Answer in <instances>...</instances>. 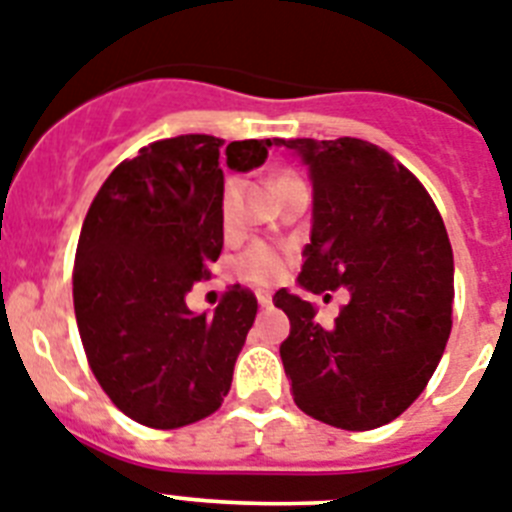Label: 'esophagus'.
I'll list each match as a JSON object with an SVG mask.
<instances>
[{
	"label": "esophagus",
	"mask_w": 512,
	"mask_h": 512,
	"mask_svg": "<svg viewBox=\"0 0 512 512\" xmlns=\"http://www.w3.org/2000/svg\"><path fill=\"white\" fill-rule=\"evenodd\" d=\"M256 298H259V305H264V308L272 305V292L269 290H256Z\"/></svg>",
	"instance_id": "1"
}]
</instances>
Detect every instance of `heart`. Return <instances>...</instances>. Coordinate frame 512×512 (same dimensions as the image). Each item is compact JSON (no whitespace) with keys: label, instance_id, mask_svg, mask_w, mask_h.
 Masks as SVG:
<instances>
[{"label":"heart","instance_id":"heart-1","mask_svg":"<svg viewBox=\"0 0 512 512\" xmlns=\"http://www.w3.org/2000/svg\"><path fill=\"white\" fill-rule=\"evenodd\" d=\"M292 176H282L279 181ZM233 191L235 183L227 181L225 191H222V217H230V204H233ZM287 272V253L282 248L272 246V243H264V240H256L246 251L240 253L235 259V274L246 282H256V285H272L277 282L282 274Z\"/></svg>","mask_w":512,"mask_h":512}]
</instances>
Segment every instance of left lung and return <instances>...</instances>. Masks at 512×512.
<instances>
[{"label": "left lung", "instance_id": "obj_1", "mask_svg": "<svg viewBox=\"0 0 512 512\" xmlns=\"http://www.w3.org/2000/svg\"><path fill=\"white\" fill-rule=\"evenodd\" d=\"M313 181V230L298 282L347 287L334 326L308 300L279 290L290 318L279 355L292 399L342 430L388 425L438 368L453 326V251L443 217L412 170L355 137L277 139Z\"/></svg>", "mask_w": 512, "mask_h": 512}]
</instances>
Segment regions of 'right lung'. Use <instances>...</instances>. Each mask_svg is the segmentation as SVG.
I'll return each instance as SVG.
<instances>
[{
  "mask_svg": "<svg viewBox=\"0 0 512 512\" xmlns=\"http://www.w3.org/2000/svg\"><path fill=\"white\" fill-rule=\"evenodd\" d=\"M222 139L183 134L116 165L82 222L72 295L90 370L126 417L176 430L220 409L256 318L233 285L214 316L186 292L222 253ZM272 139L227 144L233 170L259 168Z\"/></svg>",
  "mask_w": 512,
  "mask_h": 512,
  "instance_id": "1",
  "label": "right lung"
}]
</instances>
